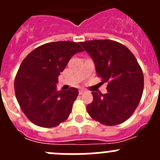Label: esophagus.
Wrapping results in <instances>:
<instances>
[{"label":"esophagus","instance_id":"obj_1","mask_svg":"<svg viewBox=\"0 0 160 160\" xmlns=\"http://www.w3.org/2000/svg\"><path fill=\"white\" fill-rule=\"evenodd\" d=\"M85 92H86V90H79V94H84Z\"/></svg>","mask_w":160,"mask_h":160}]
</instances>
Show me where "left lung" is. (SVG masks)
<instances>
[{
	"label": "left lung",
	"mask_w": 160,
	"mask_h": 160,
	"mask_svg": "<svg viewBox=\"0 0 160 160\" xmlns=\"http://www.w3.org/2000/svg\"><path fill=\"white\" fill-rule=\"evenodd\" d=\"M80 45L94 60L98 77L107 82V94L92 92L87 112L103 125L122 123L135 112L142 98L144 78L140 66L131 50L115 41H87Z\"/></svg>",
	"instance_id": "left-lung-1"
}]
</instances>
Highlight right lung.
Wrapping results in <instances>:
<instances>
[{
    "instance_id": "obj_1",
    "label": "right lung",
    "mask_w": 160,
    "mask_h": 160,
    "mask_svg": "<svg viewBox=\"0 0 160 160\" xmlns=\"http://www.w3.org/2000/svg\"><path fill=\"white\" fill-rule=\"evenodd\" d=\"M82 51L76 42H49L37 47L22 61L14 90L22 111L32 123L50 128L67 119L78 90L71 87L58 91L56 83L72 56Z\"/></svg>"
}]
</instances>
